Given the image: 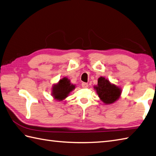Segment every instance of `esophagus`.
<instances>
[{
	"label": "esophagus",
	"mask_w": 156,
	"mask_h": 156,
	"mask_svg": "<svg viewBox=\"0 0 156 156\" xmlns=\"http://www.w3.org/2000/svg\"><path fill=\"white\" fill-rule=\"evenodd\" d=\"M81 86H82V87H83V88H86V87H88V84L87 83H83L81 84Z\"/></svg>",
	"instance_id": "1"
}]
</instances>
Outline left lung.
<instances>
[{"label":"left lung","instance_id":"1","mask_svg":"<svg viewBox=\"0 0 156 156\" xmlns=\"http://www.w3.org/2000/svg\"><path fill=\"white\" fill-rule=\"evenodd\" d=\"M101 101L105 105H111L116 102L122 94L121 87L111 83L104 77L98 79V84L94 86Z\"/></svg>","mask_w":156,"mask_h":156}]
</instances>
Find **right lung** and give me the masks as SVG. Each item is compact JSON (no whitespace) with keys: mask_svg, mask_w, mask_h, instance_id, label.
I'll return each instance as SVG.
<instances>
[{"mask_svg":"<svg viewBox=\"0 0 156 156\" xmlns=\"http://www.w3.org/2000/svg\"><path fill=\"white\" fill-rule=\"evenodd\" d=\"M74 89H75V85L70 83V79L67 77H63L58 83L53 85L51 96L56 101H62Z\"/></svg>","mask_w":156,"mask_h":156,"instance_id":"obj_1","label":"right lung"}]
</instances>
